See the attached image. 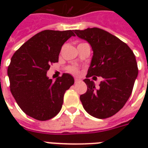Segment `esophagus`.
<instances>
[{
    "label": "esophagus",
    "mask_w": 148,
    "mask_h": 148,
    "mask_svg": "<svg viewBox=\"0 0 148 148\" xmlns=\"http://www.w3.org/2000/svg\"><path fill=\"white\" fill-rule=\"evenodd\" d=\"M74 81H75V84H77V83H80V82H81V80H80V79L75 78Z\"/></svg>",
    "instance_id": "34e87169"
}]
</instances>
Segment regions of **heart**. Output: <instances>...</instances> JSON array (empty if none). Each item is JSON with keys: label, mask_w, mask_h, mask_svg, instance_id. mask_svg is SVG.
<instances>
[{"label": "heart", "mask_w": 148, "mask_h": 148, "mask_svg": "<svg viewBox=\"0 0 148 148\" xmlns=\"http://www.w3.org/2000/svg\"><path fill=\"white\" fill-rule=\"evenodd\" d=\"M69 71L71 72L72 74H77L78 73V71L76 67H71L69 68Z\"/></svg>", "instance_id": "b5f03b06"}]
</instances>
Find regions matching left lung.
I'll return each instance as SVG.
<instances>
[{
  "label": "left lung",
  "mask_w": 148,
  "mask_h": 148,
  "mask_svg": "<svg viewBox=\"0 0 148 148\" xmlns=\"http://www.w3.org/2000/svg\"><path fill=\"white\" fill-rule=\"evenodd\" d=\"M81 39L88 41L93 56L87 78V92L80 96L84 110L93 117L104 119L117 113L126 103L138 74L133 51L119 38L102 29L74 30ZM102 76L98 88L89 77Z\"/></svg>",
  "instance_id": "1"
}]
</instances>
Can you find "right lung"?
Wrapping results in <instances>:
<instances>
[{"label":"right lung","instance_id":"right-lung-1","mask_svg":"<svg viewBox=\"0 0 148 148\" xmlns=\"http://www.w3.org/2000/svg\"><path fill=\"white\" fill-rule=\"evenodd\" d=\"M73 31L46 30L37 34L17 50L8 69L10 88L21 109L38 121L55 117L62 108L64 95L74 83L70 74L52 81L47 76L50 64L58 62L63 45Z\"/></svg>","mask_w":148,"mask_h":148}]
</instances>
